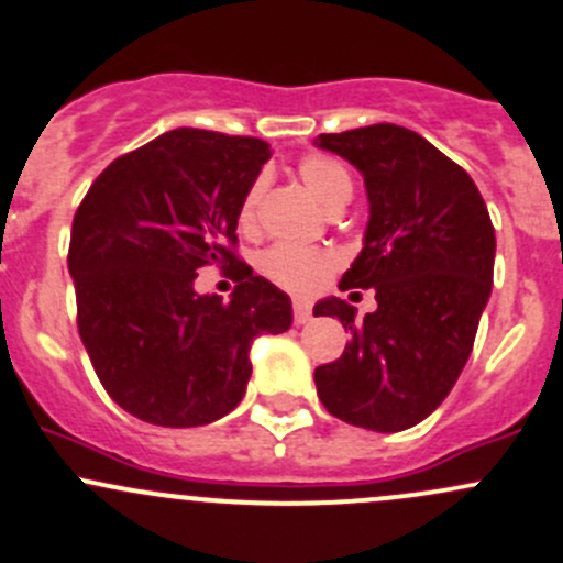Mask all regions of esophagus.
<instances>
[{
    "mask_svg": "<svg viewBox=\"0 0 563 563\" xmlns=\"http://www.w3.org/2000/svg\"><path fill=\"white\" fill-rule=\"evenodd\" d=\"M312 318V310H310V305H307V301H301V299H297L294 301V323H297V327H301V323H307Z\"/></svg>",
    "mask_w": 563,
    "mask_h": 563,
    "instance_id": "1",
    "label": "esophagus"
}]
</instances>
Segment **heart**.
Returning a JSON list of instances; mask_svg holds the SVG:
<instances>
[{"mask_svg":"<svg viewBox=\"0 0 563 563\" xmlns=\"http://www.w3.org/2000/svg\"><path fill=\"white\" fill-rule=\"evenodd\" d=\"M297 173L307 191L318 199L327 210H340L353 194V177L342 162L327 153H307L299 158ZM264 180H256L245 191L240 202V227L253 229L262 205ZM258 272L283 291L294 297H310L321 291L327 280L340 269V253L321 245H291V242H275L258 256Z\"/></svg>","mask_w":563,"mask_h":563,"instance_id":"obj_1","label":"heart"}]
</instances>
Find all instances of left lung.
<instances>
[{
	"mask_svg": "<svg viewBox=\"0 0 563 563\" xmlns=\"http://www.w3.org/2000/svg\"><path fill=\"white\" fill-rule=\"evenodd\" d=\"M318 147L364 175L369 227L340 288H375L377 310L323 299L316 316L351 331L316 369L318 399L372 431L421 423L459 380L494 286L496 234L475 180L421 134L396 123L321 134Z\"/></svg>",
	"mask_w": 563,
	"mask_h": 563,
	"instance_id": "obj_1",
	"label": "left lung"
}]
</instances>
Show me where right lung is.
<instances>
[{"label":"right lung","mask_w":563,"mask_h":563,"mask_svg":"<svg viewBox=\"0 0 563 563\" xmlns=\"http://www.w3.org/2000/svg\"><path fill=\"white\" fill-rule=\"evenodd\" d=\"M269 145L175 129L118 156L73 218L78 331L99 383L129 416L191 429L232 412L253 340L291 327V299L236 256V218ZM216 263L238 283L223 302L192 291Z\"/></svg>","instance_id":"add662e5"}]
</instances>
